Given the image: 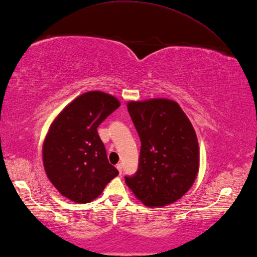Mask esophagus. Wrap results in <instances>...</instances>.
<instances>
[{"label":"esophagus","instance_id":"obj_1","mask_svg":"<svg viewBox=\"0 0 257 257\" xmlns=\"http://www.w3.org/2000/svg\"><path fill=\"white\" fill-rule=\"evenodd\" d=\"M116 169L118 170V173L122 174V170H123V165L122 164H117L116 165Z\"/></svg>","mask_w":257,"mask_h":257}]
</instances>
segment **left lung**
Here are the masks:
<instances>
[{"mask_svg":"<svg viewBox=\"0 0 257 257\" xmlns=\"http://www.w3.org/2000/svg\"><path fill=\"white\" fill-rule=\"evenodd\" d=\"M141 139L139 169L125 183L148 207L177 202L191 189L199 167L196 133L180 105L169 99L130 101Z\"/></svg>","mask_w":257,"mask_h":257,"instance_id":"1","label":"left lung"}]
</instances>
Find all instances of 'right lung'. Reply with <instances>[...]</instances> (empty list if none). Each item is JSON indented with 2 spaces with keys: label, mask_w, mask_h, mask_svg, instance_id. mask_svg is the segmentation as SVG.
Listing matches in <instances>:
<instances>
[{
  "label": "right lung",
  "mask_w": 257,
  "mask_h": 257,
  "mask_svg": "<svg viewBox=\"0 0 257 257\" xmlns=\"http://www.w3.org/2000/svg\"><path fill=\"white\" fill-rule=\"evenodd\" d=\"M120 101L102 91L78 96L52 122L43 142L42 159L49 180L75 203L97 198L118 171L109 164L97 128Z\"/></svg>",
  "instance_id": "1"
}]
</instances>
